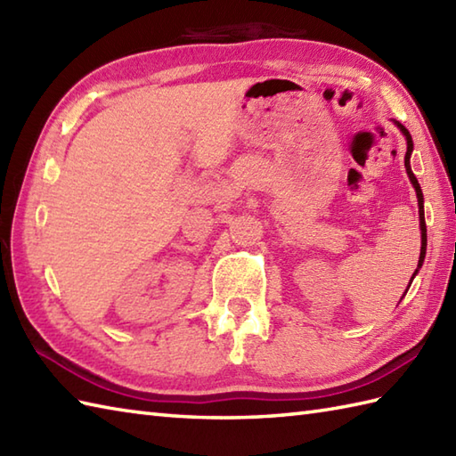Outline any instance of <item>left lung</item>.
<instances>
[{"label": "left lung", "mask_w": 456, "mask_h": 456, "mask_svg": "<svg viewBox=\"0 0 456 456\" xmlns=\"http://www.w3.org/2000/svg\"><path fill=\"white\" fill-rule=\"evenodd\" d=\"M395 123V127H398L400 131H402V134L405 137V142H408V151H405V159H403V162H405V172H408V176H410V182H411V186L415 188V196H418V208H419V229H421V253H419V263H418V268H415V273H413V276L419 273V268L423 266V260H425V250H428V227H425V211H423V191H421V186H419V182H418V178H415V174H413V170H411V164H410V159H411V152H413V141H411V134H410V131L403 127V125L400 123V121H394ZM413 280V278H411ZM411 280H410V286H411ZM410 286H408V289H410ZM408 289H405V294H408ZM403 294V296H405ZM402 296V297H403Z\"/></svg>", "instance_id": "obj_1"}]
</instances>
